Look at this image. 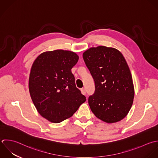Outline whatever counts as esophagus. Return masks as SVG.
I'll use <instances>...</instances> for the list:
<instances>
[{
    "label": "esophagus",
    "instance_id": "esophagus-1",
    "mask_svg": "<svg viewBox=\"0 0 158 158\" xmlns=\"http://www.w3.org/2000/svg\"><path fill=\"white\" fill-rule=\"evenodd\" d=\"M81 93L83 94V95H85L86 94V90H85V88H82L81 89Z\"/></svg>",
    "mask_w": 158,
    "mask_h": 158
}]
</instances>
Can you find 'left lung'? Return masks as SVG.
<instances>
[{
	"label": "left lung",
	"mask_w": 158,
	"mask_h": 158,
	"mask_svg": "<svg viewBox=\"0 0 158 158\" xmlns=\"http://www.w3.org/2000/svg\"><path fill=\"white\" fill-rule=\"evenodd\" d=\"M82 56L95 81V93L89 98L92 113L106 123L121 121L129 113L135 94L124 56L116 48L106 46L91 47Z\"/></svg>",
	"instance_id": "1"
}]
</instances>
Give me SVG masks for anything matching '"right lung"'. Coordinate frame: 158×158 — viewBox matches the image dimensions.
Listing matches in <instances>:
<instances>
[{"label": "right lung", "mask_w": 158, "mask_h": 158, "mask_svg": "<svg viewBox=\"0 0 158 158\" xmlns=\"http://www.w3.org/2000/svg\"><path fill=\"white\" fill-rule=\"evenodd\" d=\"M78 60L75 52L60 49L40 53L32 63L30 96L38 113L51 123L69 118L86 101L71 73Z\"/></svg>", "instance_id": "1"}]
</instances>
